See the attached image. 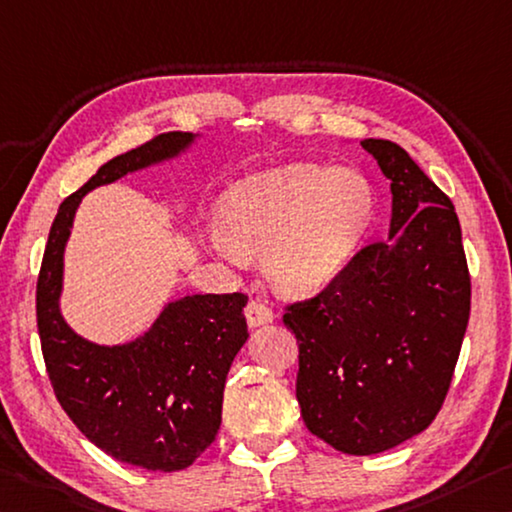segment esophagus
<instances>
[{
  "label": "esophagus",
  "mask_w": 512,
  "mask_h": 512,
  "mask_svg": "<svg viewBox=\"0 0 512 512\" xmlns=\"http://www.w3.org/2000/svg\"><path fill=\"white\" fill-rule=\"evenodd\" d=\"M246 321H248V326H264V323H269V321H273V312H271V307L266 305V303H262V300H248V305H246Z\"/></svg>",
  "instance_id": "obj_1"
}]
</instances>
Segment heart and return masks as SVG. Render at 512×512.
Masks as SVG:
<instances>
[{
    "label": "heart",
    "mask_w": 512,
    "mask_h": 512,
    "mask_svg": "<svg viewBox=\"0 0 512 512\" xmlns=\"http://www.w3.org/2000/svg\"><path fill=\"white\" fill-rule=\"evenodd\" d=\"M376 214V193L353 170L314 164L250 175L225 193L218 212L225 257L264 253L275 289L291 296L326 287L351 262Z\"/></svg>",
    "instance_id": "heart-1"
}]
</instances>
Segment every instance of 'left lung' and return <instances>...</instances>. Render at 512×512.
I'll use <instances>...</instances> for the list:
<instances>
[{
	"mask_svg": "<svg viewBox=\"0 0 512 512\" xmlns=\"http://www.w3.org/2000/svg\"><path fill=\"white\" fill-rule=\"evenodd\" d=\"M392 180L389 239L282 321L298 339L296 399L307 431L371 456L426 431L442 410L465 337L472 278L449 196L401 145L360 141Z\"/></svg>",
	"mask_w": 512,
	"mask_h": 512,
	"instance_id": "8db88e82",
	"label": "left lung"
}]
</instances>
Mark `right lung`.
I'll list each match as a JSON object with an SVG mask.
<instances>
[{"label":"right lung","mask_w":512,"mask_h":512,"mask_svg":"<svg viewBox=\"0 0 512 512\" xmlns=\"http://www.w3.org/2000/svg\"><path fill=\"white\" fill-rule=\"evenodd\" d=\"M189 141L191 134L182 132L154 136L97 168L63 200L36 285L40 351L61 408L97 449L148 472H180L216 440L227 371L248 337V296H184L136 342L95 346L61 319L63 246L88 191L166 159Z\"/></svg>","instance_id":"obj_1"}]
</instances>
